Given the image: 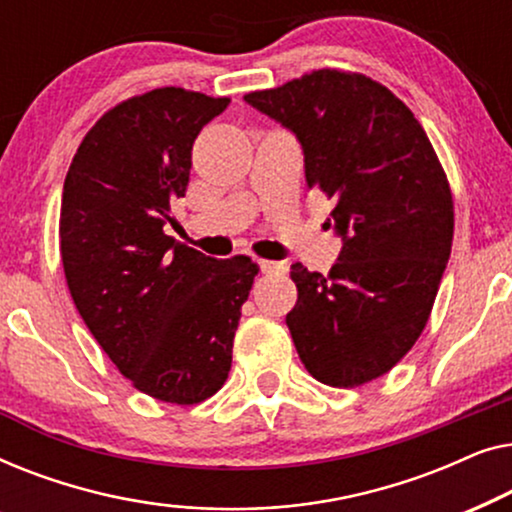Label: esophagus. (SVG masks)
Listing matches in <instances>:
<instances>
[{
    "label": "esophagus",
    "instance_id": "34e87169",
    "mask_svg": "<svg viewBox=\"0 0 512 512\" xmlns=\"http://www.w3.org/2000/svg\"><path fill=\"white\" fill-rule=\"evenodd\" d=\"M258 268H261L263 275H272V272H284L286 265L277 261H258Z\"/></svg>",
    "mask_w": 512,
    "mask_h": 512
}]
</instances>
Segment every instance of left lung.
Returning a JSON list of instances; mask_svg holds the SVG:
<instances>
[{
    "mask_svg": "<svg viewBox=\"0 0 512 512\" xmlns=\"http://www.w3.org/2000/svg\"><path fill=\"white\" fill-rule=\"evenodd\" d=\"M244 100L296 135L307 186L335 202L342 251L331 272L291 265L293 345L314 380L361 387L429 321L452 251L450 184L415 114L368 76L319 69Z\"/></svg>",
    "mask_w": 512,
    "mask_h": 512,
    "instance_id": "left-lung-1",
    "label": "left lung"
}]
</instances>
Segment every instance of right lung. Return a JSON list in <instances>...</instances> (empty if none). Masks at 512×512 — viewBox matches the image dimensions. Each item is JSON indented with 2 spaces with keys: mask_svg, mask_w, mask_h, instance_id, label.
Segmentation results:
<instances>
[{
  "mask_svg": "<svg viewBox=\"0 0 512 512\" xmlns=\"http://www.w3.org/2000/svg\"><path fill=\"white\" fill-rule=\"evenodd\" d=\"M230 104L156 88L109 109L76 151L60 205V254L76 310L123 377L193 405L223 387L258 265L216 261L165 235L200 130Z\"/></svg>",
  "mask_w": 512,
  "mask_h": 512,
  "instance_id": "add662e5",
  "label": "right lung"
}]
</instances>
